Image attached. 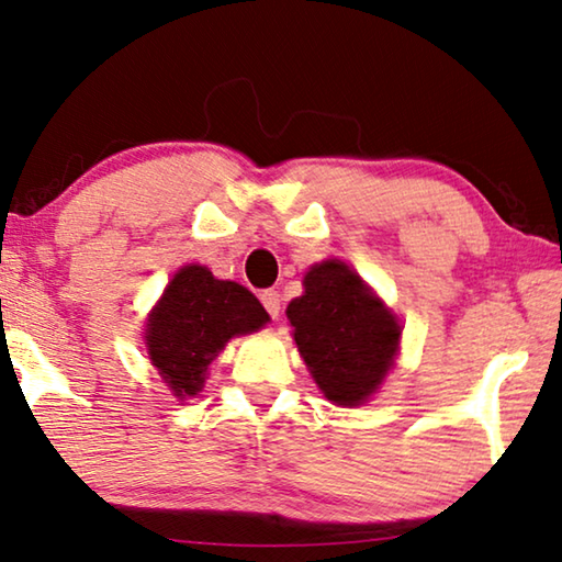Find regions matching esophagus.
Returning a JSON list of instances; mask_svg holds the SVG:
<instances>
[{"label":"esophagus","mask_w":562,"mask_h":562,"mask_svg":"<svg viewBox=\"0 0 562 562\" xmlns=\"http://www.w3.org/2000/svg\"><path fill=\"white\" fill-rule=\"evenodd\" d=\"M259 300H262V305L267 313H270V317L280 315V292L278 290H265L262 295H259Z\"/></svg>","instance_id":"esophagus-1"}]
</instances>
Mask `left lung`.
Wrapping results in <instances>:
<instances>
[{
	"label": "left lung",
	"mask_w": 562,
	"mask_h": 562,
	"mask_svg": "<svg viewBox=\"0 0 562 562\" xmlns=\"http://www.w3.org/2000/svg\"><path fill=\"white\" fill-rule=\"evenodd\" d=\"M300 356L325 398L358 406L393 363L401 328L358 272L338 259L310 267L305 295L288 305Z\"/></svg>",
	"instance_id": "left-lung-1"
}]
</instances>
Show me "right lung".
<instances>
[{"mask_svg": "<svg viewBox=\"0 0 562 562\" xmlns=\"http://www.w3.org/2000/svg\"><path fill=\"white\" fill-rule=\"evenodd\" d=\"M267 321L270 315L247 288L214 280L206 267L189 265L176 272L148 317L150 363L176 396H194L232 335L259 330Z\"/></svg>", "mask_w": 562, "mask_h": 562, "instance_id": "add662e5", "label": "right lung"}]
</instances>
